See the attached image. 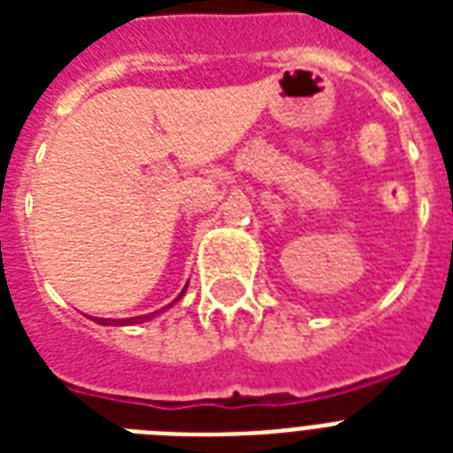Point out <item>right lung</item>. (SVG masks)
Masks as SVG:
<instances>
[{
    "mask_svg": "<svg viewBox=\"0 0 453 453\" xmlns=\"http://www.w3.org/2000/svg\"><path fill=\"white\" fill-rule=\"evenodd\" d=\"M183 294H185V289H183ZM183 294H180V296H183ZM180 296H178V298H180ZM178 298H176V301H178ZM171 305H173V303H171ZM150 317H155V312H150V315L129 317V319H105V317H91V319H94V322H98V324H103V326H110V324H112V326H124V324H141V322H148Z\"/></svg>",
    "mask_w": 453,
    "mask_h": 453,
    "instance_id": "1",
    "label": "right lung"
}]
</instances>
